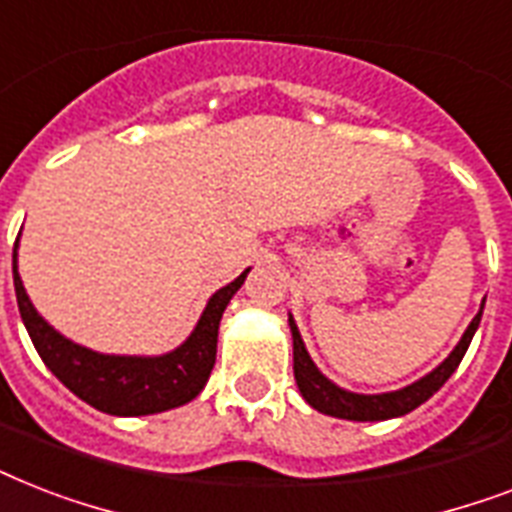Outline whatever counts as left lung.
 Returning <instances> with one entry per match:
<instances>
[{"label":"left lung","instance_id":"obj_1","mask_svg":"<svg viewBox=\"0 0 512 512\" xmlns=\"http://www.w3.org/2000/svg\"><path fill=\"white\" fill-rule=\"evenodd\" d=\"M481 313H484V303L481 311L476 313V319L470 321L465 335L460 342L454 345V350L441 361V364L420 377L412 385H406L401 390H390V393H353L329 380L327 374H321V369L313 364L311 353L305 348L300 329H297L292 313H289V332H292V358H295V380L297 388L303 393L308 404L321 414L329 417H340V420H353V422H380V420H393V417H404L420 404H425L441 385L454 374V369L460 366L465 350H468L470 340L476 335L478 324H481Z\"/></svg>","mask_w":512,"mask_h":512}]
</instances>
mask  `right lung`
<instances>
[{"label":"right lung","mask_w":512,"mask_h":512,"mask_svg":"<svg viewBox=\"0 0 512 512\" xmlns=\"http://www.w3.org/2000/svg\"><path fill=\"white\" fill-rule=\"evenodd\" d=\"M249 268L228 287L217 289L207 300L196 327L175 350L162 356H116L98 353L68 340L47 324L28 300L18 273V241L12 249V281L18 297L20 319L44 366L74 396L114 417H143L183 406L199 396L209 380L217 356V329L223 311L247 279Z\"/></svg>","instance_id":"add662e5"}]
</instances>
